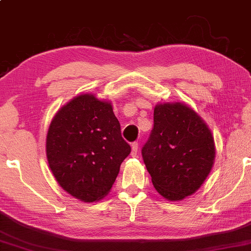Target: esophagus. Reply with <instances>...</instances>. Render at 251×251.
<instances>
[{
	"instance_id": "obj_1",
	"label": "esophagus",
	"mask_w": 251,
	"mask_h": 251,
	"mask_svg": "<svg viewBox=\"0 0 251 251\" xmlns=\"http://www.w3.org/2000/svg\"><path fill=\"white\" fill-rule=\"evenodd\" d=\"M137 152H138V144L137 143H133L131 144V157H136L137 156Z\"/></svg>"
}]
</instances>
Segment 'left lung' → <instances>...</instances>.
<instances>
[{"label": "left lung", "instance_id": "1", "mask_svg": "<svg viewBox=\"0 0 251 251\" xmlns=\"http://www.w3.org/2000/svg\"><path fill=\"white\" fill-rule=\"evenodd\" d=\"M141 154L159 194L181 201L209 175L215 147L211 130L192 108L166 103L154 107L153 127Z\"/></svg>", "mask_w": 251, "mask_h": 251}]
</instances>
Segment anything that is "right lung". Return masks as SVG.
I'll list each match as a JSON object with an SVG mask.
<instances>
[{"mask_svg":"<svg viewBox=\"0 0 251 251\" xmlns=\"http://www.w3.org/2000/svg\"><path fill=\"white\" fill-rule=\"evenodd\" d=\"M46 152L61 188L83 202L110 192L130 146L111 103L81 94L61 107L49 126Z\"/></svg>","mask_w":251,"mask_h":251,"instance_id":"add662e5","label":"right lung"}]
</instances>
